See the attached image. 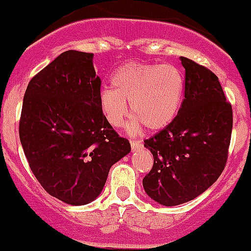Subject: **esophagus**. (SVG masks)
<instances>
[{
    "mask_svg": "<svg viewBox=\"0 0 251 251\" xmlns=\"http://www.w3.org/2000/svg\"><path fill=\"white\" fill-rule=\"evenodd\" d=\"M130 146H131V151H133V152H135V151H139L141 149V144L139 143V141L131 140L130 141Z\"/></svg>",
    "mask_w": 251,
    "mask_h": 251,
    "instance_id": "esophagus-1",
    "label": "esophagus"
}]
</instances>
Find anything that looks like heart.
Masks as SVG:
<instances>
[{
    "label": "heart",
    "instance_id": "obj_1",
    "mask_svg": "<svg viewBox=\"0 0 251 251\" xmlns=\"http://www.w3.org/2000/svg\"><path fill=\"white\" fill-rule=\"evenodd\" d=\"M112 88L101 89L99 106L103 117L115 128L125 125L128 105L134 115L128 129L139 133L167 128L179 113L184 100L185 80L173 64L129 63L121 66L111 79Z\"/></svg>",
    "mask_w": 251,
    "mask_h": 251
}]
</instances>
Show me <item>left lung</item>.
Returning <instances> with one entry per match:
<instances>
[{"label": "left lung", "mask_w": 251, "mask_h": 251, "mask_svg": "<svg viewBox=\"0 0 251 251\" xmlns=\"http://www.w3.org/2000/svg\"><path fill=\"white\" fill-rule=\"evenodd\" d=\"M180 61L185 91L179 113L167 128L144 141L153 156L144 190L163 206L190 201L217 180L227 162L233 126L232 106L217 76L192 59Z\"/></svg>", "instance_id": "8db88e82"}]
</instances>
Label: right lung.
Instances as JSON below:
<instances>
[{
	"label": "right lung",
	"mask_w": 251,
	"mask_h": 251,
	"mask_svg": "<svg viewBox=\"0 0 251 251\" xmlns=\"http://www.w3.org/2000/svg\"><path fill=\"white\" fill-rule=\"evenodd\" d=\"M93 59L69 50L39 72L28 84L19 122L36 179L50 195L76 206L94 201L110 168L130 152L101 112Z\"/></svg>",
	"instance_id": "obj_1"
}]
</instances>
